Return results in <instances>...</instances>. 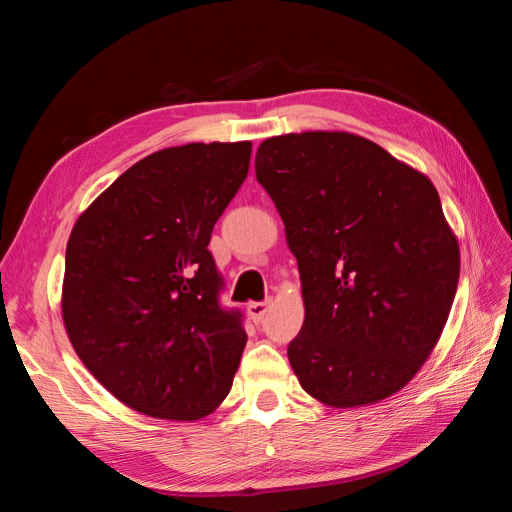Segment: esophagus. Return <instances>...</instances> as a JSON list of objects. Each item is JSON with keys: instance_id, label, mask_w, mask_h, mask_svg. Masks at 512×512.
I'll return each mask as SVG.
<instances>
[{"instance_id": "esophagus-1", "label": "esophagus", "mask_w": 512, "mask_h": 512, "mask_svg": "<svg viewBox=\"0 0 512 512\" xmlns=\"http://www.w3.org/2000/svg\"><path fill=\"white\" fill-rule=\"evenodd\" d=\"M269 307H271V301H254V303L247 305V314H250V318L254 322H260L262 318L267 316Z\"/></svg>"}]
</instances>
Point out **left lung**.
<instances>
[{
	"mask_svg": "<svg viewBox=\"0 0 512 512\" xmlns=\"http://www.w3.org/2000/svg\"><path fill=\"white\" fill-rule=\"evenodd\" d=\"M256 179L299 262L305 320L288 359L303 389L333 408L404 389L438 344L459 282L433 183L348 132L267 138Z\"/></svg>",
	"mask_w": 512,
	"mask_h": 512,
	"instance_id": "1",
	"label": "left lung"
}]
</instances>
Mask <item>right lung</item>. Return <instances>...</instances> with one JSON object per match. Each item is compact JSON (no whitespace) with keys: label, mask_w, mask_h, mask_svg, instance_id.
I'll return each instance as SVG.
<instances>
[{"label":"right lung","mask_w":512,"mask_h":512,"mask_svg":"<svg viewBox=\"0 0 512 512\" xmlns=\"http://www.w3.org/2000/svg\"><path fill=\"white\" fill-rule=\"evenodd\" d=\"M252 143H190L130 166L76 220L61 312L85 367L147 416L196 421L228 395L247 342L220 303L211 230Z\"/></svg>","instance_id":"right-lung-1"}]
</instances>
